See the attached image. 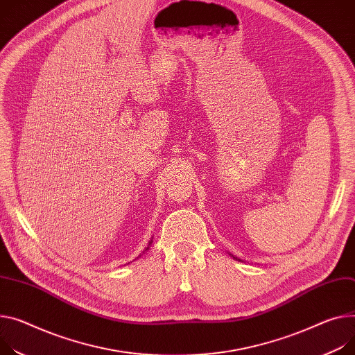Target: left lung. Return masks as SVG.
<instances>
[{
	"instance_id": "obj_1",
	"label": "left lung",
	"mask_w": 355,
	"mask_h": 355,
	"mask_svg": "<svg viewBox=\"0 0 355 355\" xmlns=\"http://www.w3.org/2000/svg\"><path fill=\"white\" fill-rule=\"evenodd\" d=\"M230 256H232V257H233V259H234V260H239V261H241V260H240V259H237V257H234V256H233V254H230Z\"/></svg>"
}]
</instances>
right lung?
Instances as JSON below:
<instances>
[{
  "label": "right lung",
  "mask_w": 355,
  "mask_h": 355,
  "mask_svg": "<svg viewBox=\"0 0 355 355\" xmlns=\"http://www.w3.org/2000/svg\"><path fill=\"white\" fill-rule=\"evenodd\" d=\"M152 241H153V240H149V244H148V248H145V252H148V250H149V248H150V244H152ZM145 252H142V253H141V254H139L138 257H136L135 260H138V259H139V257H141V256H142V254H144ZM128 264H129V263H128Z\"/></svg>",
  "instance_id": "1"
}]
</instances>
